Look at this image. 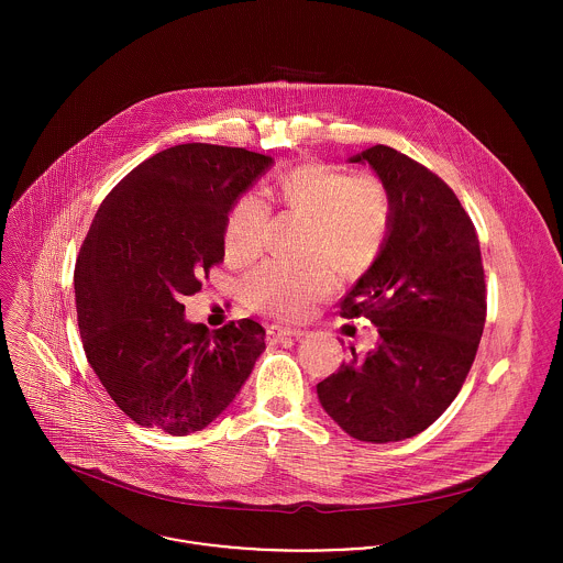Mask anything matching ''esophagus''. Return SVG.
<instances>
[{
    "label": "esophagus",
    "instance_id": "1",
    "mask_svg": "<svg viewBox=\"0 0 563 563\" xmlns=\"http://www.w3.org/2000/svg\"><path fill=\"white\" fill-rule=\"evenodd\" d=\"M306 331L299 329V327H282V324H271L268 331H266V338L271 344H277V342H284L288 338H299L303 335Z\"/></svg>",
    "mask_w": 563,
    "mask_h": 563
}]
</instances>
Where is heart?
Masks as SVG:
<instances>
[{
	"instance_id": "heart-1",
	"label": "heart",
	"mask_w": 563,
	"mask_h": 563,
	"mask_svg": "<svg viewBox=\"0 0 563 563\" xmlns=\"http://www.w3.org/2000/svg\"><path fill=\"white\" fill-rule=\"evenodd\" d=\"M279 201L312 219L303 262H264L244 282V297L288 319L303 317L335 286V268L360 277L384 255L393 230V203L371 175H349L329 164H301L279 175ZM271 206L255 192L241 195L225 221V251L236 262L253 260L266 239ZM328 257L324 258L323 255Z\"/></svg>"
}]
</instances>
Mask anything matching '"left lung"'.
Segmentation results:
<instances>
[{"instance_id": "8db88e82", "label": "left lung", "mask_w": 563, "mask_h": 563, "mask_svg": "<svg viewBox=\"0 0 563 563\" xmlns=\"http://www.w3.org/2000/svg\"><path fill=\"white\" fill-rule=\"evenodd\" d=\"M371 164L393 203L384 255L340 303L366 317L379 342L317 386L324 411L355 440L386 444L424 431L462 390L485 324V275L475 225L427 166L375 145Z\"/></svg>"}]
</instances>
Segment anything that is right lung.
<instances>
[{
	"label": "right lung",
	"mask_w": 563,
	"mask_h": 563,
	"mask_svg": "<svg viewBox=\"0 0 563 563\" xmlns=\"http://www.w3.org/2000/svg\"><path fill=\"white\" fill-rule=\"evenodd\" d=\"M271 164L241 147L175 145L130 170L99 206L74 273L81 344L136 424L201 431L266 349L260 322L210 331L184 319L179 297L199 292L223 262L228 214Z\"/></svg>",
	"instance_id": "obj_1"
}]
</instances>
